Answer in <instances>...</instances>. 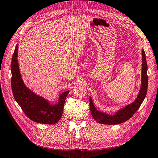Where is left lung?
Wrapping results in <instances>:
<instances>
[{
  "instance_id": "obj_1",
  "label": "left lung",
  "mask_w": 158,
  "mask_h": 158,
  "mask_svg": "<svg viewBox=\"0 0 158 158\" xmlns=\"http://www.w3.org/2000/svg\"><path fill=\"white\" fill-rule=\"evenodd\" d=\"M142 60L141 86L137 99L133 103L127 106L123 109L120 110L116 113L115 115L110 116L98 111L94 106L91 98H89V107L91 115L98 123L104 124H121L130 119L134 115V114L137 111L146 96L148 85V76L147 74L148 64H147L146 56L143 50H142Z\"/></svg>"
}]
</instances>
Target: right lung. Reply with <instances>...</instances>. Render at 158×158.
I'll use <instances>...</instances> for the list:
<instances>
[{"label":"right lung","instance_id":"1","mask_svg":"<svg viewBox=\"0 0 158 158\" xmlns=\"http://www.w3.org/2000/svg\"><path fill=\"white\" fill-rule=\"evenodd\" d=\"M18 45L16 46L11 60V88L15 100L29 119L34 122L54 124L61 118L66 97L69 91L62 93L58 104L52 106L43 98L37 96L25 87L21 79L17 59Z\"/></svg>","mask_w":158,"mask_h":158}]
</instances>
